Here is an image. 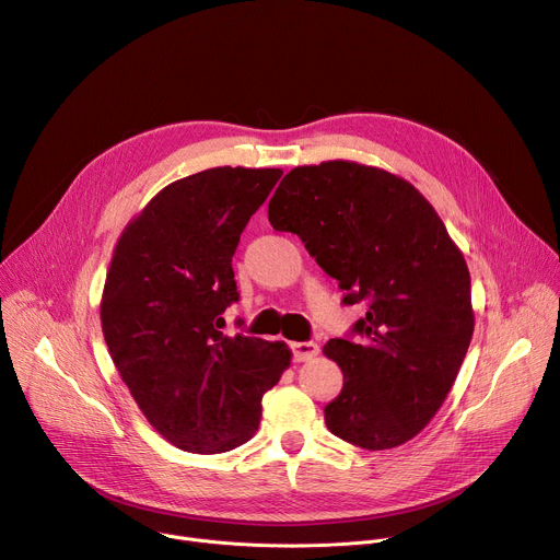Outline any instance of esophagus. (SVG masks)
<instances>
[{
	"instance_id": "34e87169",
	"label": "esophagus",
	"mask_w": 560,
	"mask_h": 560,
	"mask_svg": "<svg viewBox=\"0 0 560 560\" xmlns=\"http://www.w3.org/2000/svg\"><path fill=\"white\" fill-rule=\"evenodd\" d=\"M290 351L294 362H308L319 353V347L315 342H292Z\"/></svg>"
}]
</instances>
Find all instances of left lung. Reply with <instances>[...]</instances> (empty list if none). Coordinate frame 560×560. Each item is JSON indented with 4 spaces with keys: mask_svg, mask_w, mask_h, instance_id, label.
<instances>
[{
    "mask_svg": "<svg viewBox=\"0 0 560 560\" xmlns=\"http://www.w3.org/2000/svg\"><path fill=\"white\" fill-rule=\"evenodd\" d=\"M270 225L302 238L317 266L366 302L360 340H328L345 387L326 428L358 448L387 451L439 412L466 358L470 275L434 207L407 179L332 160L292 168L268 205Z\"/></svg>",
    "mask_w": 560,
    "mask_h": 560,
    "instance_id": "obj_1",
    "label": "left lung"
}]
</instances>
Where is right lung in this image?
I'll list each match as a JSON object with an SVG mask.
<instances>
[{
	"label": "right lung",
	"mask_w": 560,
	"mask_h": 560,
	"mask_svg": "<svg viewBox=\"0 0 560 560\" xmlns=\"http://www.w3.org/2000/svg\"><path fill=\"white\" fill-rule=\"evenodd\" d=\"M281 168L218 166L182 177L148 202L117 241L101 326L135 402L179 451L238 448L260 423V398L290 349L222 332L238 290L232 256Z\"/></svg>",
	"instance_id": "right-lung-1"
}]
</instances>
